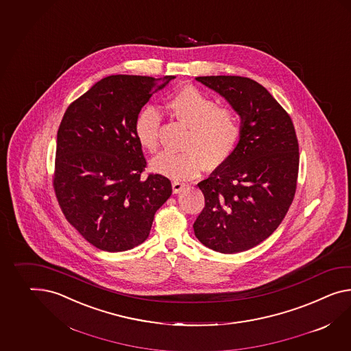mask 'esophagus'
Wrapping results in <instances>:
<instances>
[{"label":"esophagus","instance_id":"34e87169","mask_svg":"<svg viewBox=\"0 0 351 351\" xmlns=\"http://www.w3.org/2000/svg\"><path fill=\"white\" fill-rule=\"evenodd\" d=\"M171 187H173V193H180V192H182V189H184L186 184L182 183V182H178V180H174L171 183Z\"/></svg>","mask_w":351,"mask_h":351}]
</instances>
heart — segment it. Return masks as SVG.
I'll use <instances>...</instances> for the list:
<instances>
[{
	"label": "heart",
	"instance_id": "heart-1",
	"mask_svg": "<svg viewBox=\"0 0 351 351\" xmlns=\"http://www.w3.org/2000/svg\"><path fill=\"white\" fill-rule=\"evenodd\" d=\"M167 107L173 117L189 128L183 145L186 152L159 154L152 160L154 171L171 180H191L204 167L213 171L232 156L242 134L241 118L233 108L217 106L211 97L193 86L177 91ZM160 125L162 114L152 106L141 109L136 117V138L149 153L159 147Z\"/></svg>",
	"mask_w": 351,
	"mask_h": 351
}]
</instances>
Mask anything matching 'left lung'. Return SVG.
<instances>
[{
    "label": "left lung",
    "mask_w": 351,
    "mask_h": 351,
    "mask_svg": "<svg viewBox=\"0 0 351 351\" xmlns=\"http://www.w3.org/2000/svg\"><path fill=\"white\" fill-rule=\"evenodd\" d=\"M239 114L242 134L226 162L198 183L205 207L193 230L207 248L248 251L281 224L297 189L299 145L291 118L257 81L199 76Z\"/></svg>",
    "instance_id": "obj_1"
}]
</instances>
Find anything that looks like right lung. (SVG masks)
<instances>
[{"mask_svg":"<svg viewBox=\"0 0 351 351\" xmlns=\"http://www.w3.org/2000/svg\"><path fill=\"white\" fill-rule=\"evenodd\" d=\"M176 76L112 75L94 84L63 114L57 132L53 187L67 221L101 251L145 242L154 215L171 197L162 174L141 180L146 159L135 121L154 93Z\"/></svg>","mask_w":351,"mask_h":351,"instance_id":"add662e5","label":"right lung"}]
</instances>
